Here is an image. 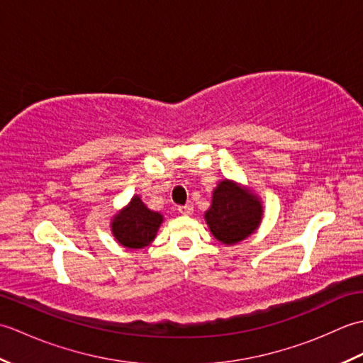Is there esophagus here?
I'll return each mask as SVG.
<instances>
[{
    "instance_id": "1",
    "label": "esophagus",
    "mask_w": 363,
    "mask_h": 363,
    "mask_svg": "<svg viewBox=\"0 0 363 363\" xmlns=\"http://www.w3.org/2000/svg\"><path fill=\"white\" fill-rule=\"evenodd\" d=\"M177 211H179V213L184 215V217H189V215L194 213V207H191V206H181Z\"/></svg>"
}]
</instances>
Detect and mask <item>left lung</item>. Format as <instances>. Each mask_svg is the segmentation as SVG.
<instances>
[{"mask_svg":"<svg viewBox=\"0 0 363 363\" xmlns=\"http://www.w3.org/2000/svg\"><path fill=\"white\" fill-rule=\"evenodd\" d=\"M264 204L254 191L233 179H221L212 191L211 207L204 212L212 235L226 246L243 242L259 229Z\"/></svg>","mask_w":363,"mask_h":363,"instance_id":"obj_1","label":"left lung"}]
</instances>
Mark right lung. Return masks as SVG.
<instances>
[{
  "mask_svg": "<svg viewBox=\"0 0 363 363\" xmlns=\"http://www.w3.org/2000/svg\"><path fill=\"white\" fill-rule=\"evenodd\" d=\"M164 223V215L148 209L142 198L134 195L130 201L111 218V230L117 243L128 250H142L152 243Z\"/></svg>",
  "mask_w": 363,
  "mask_h": 363,
  "instance_id": "right-lung-1",
  "label": "right lung"
}]
</instances>
